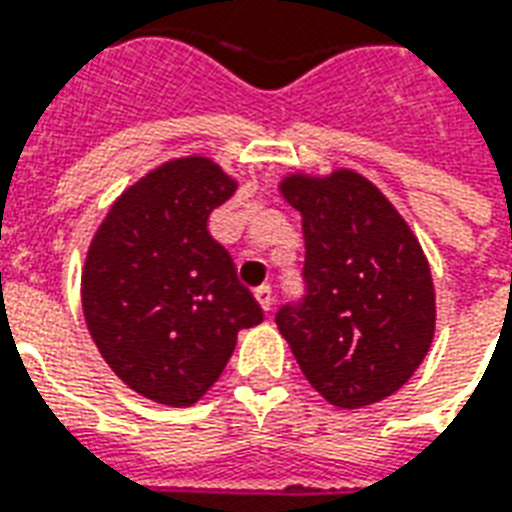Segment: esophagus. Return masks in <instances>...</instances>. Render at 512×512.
<instances>
[{"label":"esophagus","instance_id":"34e87169","mask_svg":"<svg viewBox=\"0 0 512 512\" xmlns=\"http://www.w3.org/2000/svg\"><path fill=\"white\" fill-rule=\"evenodd\" d=\"M255 299L263 310L271 312V307H274V290L268 288V285H260V288L255 290Z\"/></svg>","mask_w":512,"mask_h":512}]
</instances>
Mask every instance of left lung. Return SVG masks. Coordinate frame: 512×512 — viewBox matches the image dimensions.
<instances>
[{
    "label": "left lung",
    "mask_w": 512,
    "mask_h": 512,
    "mask_svg": "<svg viewBox=\"0 0 512 512\" xmlns=\"http://www.w3.org/2000/svg\"><path fill=\"white\" fill-rule=\"evenodd\" d=\"M282 197L301 213L304 299L277 312L301 373L332 406L395 395L436 332L428 257L406 219L354 169L288 175Z\"/></svg>",
    "instance_id": "8db88e82"
}]
</instances>
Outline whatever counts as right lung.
<instances>
[{
    "label": "right lung",
    "mask_w": 512,
    "mask_h": 512,
    "mask_svg": "<svg viewBox=\"0 0 512 512\" xmlns=\"http://www.w3.org/2000/svg\"><path fill=\"white\" fill-rule=\"evenodd\" d=\"M235 189L211 158H172L117 197L87 249V329L115 376L161 406L197 403L238 332L263 321L208 233V216Z\"/></svg>",
    "instance_id": "right-lung-1"
}]
</instances>
